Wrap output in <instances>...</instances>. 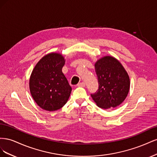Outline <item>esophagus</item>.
<instances>
[{"mask_svg":"<svg viewBox=\"0 0 157 157\" xmlns=\"http://www.w3.org/2000/svg\"><path fill=\"white\" fill-rule=\"evenodd\" d=\"M77 86H78V87H84L85 86H86V84H85L84 82H82L78 83Z\"/></svg>","mask_w":157,"mask_h":157,"instance_id":"34e87169","label":"esophagus"}]
</instances>
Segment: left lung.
Masks as SVG:
<instances>
[{
	"label": "left lung",
	"mask_w": 157,
	"mask_h": 157,
	"mask_svg": "<svg viewBox=\"0 0 157 157\" xmlns=\"http://www.w3.org/2000/svg\"><path fill=\"white\" fill-rule=\"evenodd\" d=\"M99 89L91 96L102 109L115 108L124 101L129 92L130 82L126 71L115 58L106 56L95 63Z\"/></svg>",
	"instance_id": "1"
}]
</instances>
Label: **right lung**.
Listing matches in <instances>:
<instances>
[{"mask_svg": "<svg viewBox=\"0 0 157 157\" xmlns=\"http://www.w3.org/2000/svg\"><path fill=\"white\" fill-rule=\"evenodd\" d=\"M65 63L62 54L52 52L42 57L32 71L30 92L37 105L44 110H58L69 99L72 88L62 73Z\"/></svg>", "mask_w": 157, "mask_h": 157, "instance_id": "right-lung-1", "label": "right lung"}]
</instances>
